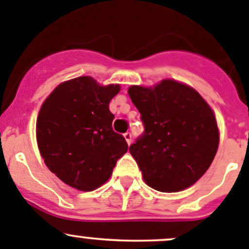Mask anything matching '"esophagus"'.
Returning <instances> with one entry per match:
<instances>
[{
  "label": "esophagus",
  "mask_w": 249,
  "mask_h": 249,
  "mask_svg": "<svg viewBox=\"0 0 249 249\" xmlns=\"http://www.w3.org/2000/svg\"><path fill=\"white\" fill-rule=\"evenodd\" d=\"M124 138H125V140H126V142L130 145V143H131V141H132V134H131V132H125Z\"/></svg>",
  "instance_id": "34e87169"
}]
</instances>
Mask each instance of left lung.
Listing matches in <instances>:
<instances>
[{"instance_id":"1","label":"left lung","mask_w":249,"mask_h":249,"mask_svg":"<svg viewBox=\"0 0 249 249\" xmlns=\"http://www.w3.org/2000/svg\"><path fill=\"white\" fill-rule=\"evenodd\" d=\"M129 96L143 130L129 151L148 187L179 192L208 171L219 147L210 107L196 90L172 80L155 88L132 86Z\"/></svg>"}]
</instances>
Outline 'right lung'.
I'll list each match as a JSON object with an SVG mask.
<instances>
[{
    "mask_svg": "<svg viewBox=\"0 0 249 249\" xmlns=\"http://www.w3.org/2000/svg\"><path fill=\"white\" fill-rule=\"evenodd\" d=\"M119 89L82 76L57 86L41 106L36 120L41 157L70 187L83 192L101 187L127 151L124 136L111 127L109 110Z\"/></svg>",
    "mask_w": 249,
    "mask_h": 249,
    "instance_id": "right-lung-1",
    "label": "right lung"
}]
</instances>
